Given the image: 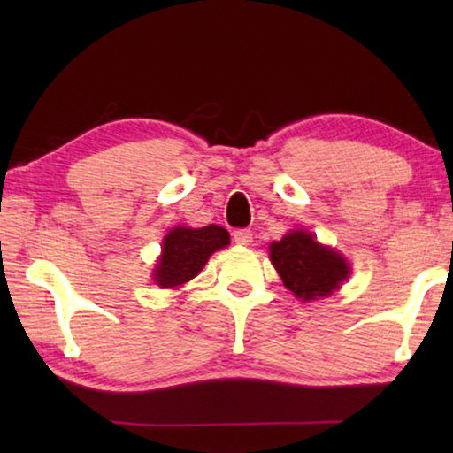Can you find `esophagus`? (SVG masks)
<instances>
[{"mask_svg":"<svg viewBox=\"0 0 453 453\" xmlns=\"http://www.w3.org/2000/svg\"><path fill=\"white\" fill-rule=\"evenodd\" d=\"M234 240L240 245H250L251 240H254V234L250 229H237V232H234Z\"/></svg>","mask_w":453,"mask_h":453,"instance_id":"1","label":"esophagus"}]
</instances>
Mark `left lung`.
I'll use <instances>...</instances> for the list:
<instances>
[{
  "label": "left lung",
  "mask_w": 453,
  "mask_h": 453,
  "mask_svg": "<svg viewBox=\"0 0 453 453\" xmlns=\"http://www.w3.org/2000/svg\"><path fill=\"white\" fill-rule=\"evenodd\" d=\"M270 259L283 286L302 300L329 296L349 273L346 259L319 245L308 232H291L273 242Z\"/></svg>",
  "instance_id": "8db88e82"
}]
</instances>
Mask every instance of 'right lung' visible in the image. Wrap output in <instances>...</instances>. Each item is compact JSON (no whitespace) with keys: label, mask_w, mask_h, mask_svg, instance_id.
<instances>
[{"label":"right lung","mask_w":453,"mask_h":453,"mask_svg":"<svg viewBox=\"0 0 453 453\" xmlns=\"http://www.w3.org/2000/svg\"><path fill=\"white\" fill-rule=\"evenodd\" d=\"M229 234L219 226L175 227L164 240V254L153 273L157 286L178 288L202 272L213 251L226 248Z\"/></svg>","instance_id":"obj_1"}]
</instances>
